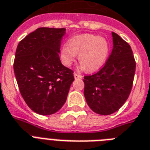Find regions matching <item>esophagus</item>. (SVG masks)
<instances>
[{
	"mask_svg": "<svg viewBox=\"0 0 150 150\" xmlns=\"http://www.w3.org/2000/svg\"><path fill=\"white\" fill-rule=\"evenodd\" d=\"M74 77H75V79H80L82 78V76L80 74H79V73L74 72Z\"/></svg>",
	"mask_w": 150,
	"mask_h": 150,
	"instance_id": "34e87169",
	"label": "esophagus"
}]
</instances>
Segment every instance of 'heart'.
I'll return each mask as SVG.
<instances>
[{
    "label": "heart",
    "instance_id": "1",
    "mask_svg": "<svg viewBox=\"0 0 150 150\" xmlns=\"http://www.w3.org/2000/svg\"><path fill=\"white\" fill-rule=\"evenodd\" d=\"M109 50V44L104 37L93 34L78 35L71 37L69 43L62 47L61 57L63 63L70 66L79 53L81 69L94 71L104 65Z\"/></svg>",
    "mask_w": 150,
    "mask_h": 150
}]
</instances>
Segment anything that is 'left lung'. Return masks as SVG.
<instances>
[{"instance_id": "obj_1", "label": "left lung", "mask_w": 150, "mask_h": 150, "mask_svg": "<svg viewBox=\"0 0 150 150\" xmlns=\"http://www.w3.org/2000/svg\"><path fill=\"white\" fill-rule=\"evenodd\" d=\"M113 50L103 68L84 77V95L89 108L101 115H109L123 106L133 87L136 62L131 47L112 32Z\"/></svg>"}]
</instances>
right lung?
<instances>
[{
  "label": "right lung",
  "instance_id": "obj_1",
  "mask_svg": "<svg viewBox=\"0 0 150 150\" xmlns=\"http://www.w3.org/2000/svg\"><path fill=\"white\" fill-rule=\"evenodd\" d=\"M65 28L40 27L19 42L13 70L23 98L41 115L60 110L74 81L73 71L59 59Z\"/></svg>",
  "mask_w": 150,
  "mask_h": 150
}]
</instances>
